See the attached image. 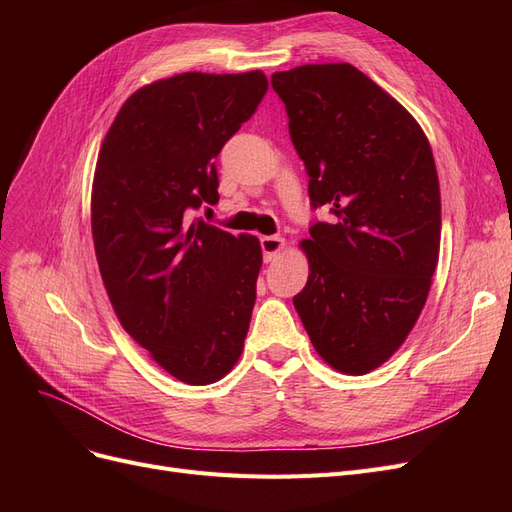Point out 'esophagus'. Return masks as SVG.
<instances>
[{"mask_svg":"<svg viewBox=\"0 0 512 512\" xmlns=\"http://www.w3.org/2000/svg\"><path fill=\"white\" fill-rule=\"evenodd\" d=\"M262 247V256H265V262H275L280 252L284 250V239L282 237H262L260 239Z\"/></svg>","mask_w":512,"mask_h":512,"instance_id":"esophagus-1","label":"esophagus"}]
</instances>
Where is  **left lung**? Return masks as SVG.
Here are the masks:
<instances>
[{"label": "left lung", "instance_id": "1", "mask_svg": "<svg viewBox=\"0 0 512 512\" xmlns=\"http://www.w3.org/2000/svg\"><path fill=\"white\" fill-rule=\"evenodd\" d=\"M292 145L309 175L314 222L301 241L305 288L292 299L333 369L369 374L406 342L440 256V183L425 132L350 64L271 76Z\"/></svg>", "mask_w": 512, "mask_h": 512}]
</instances>
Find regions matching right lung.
<instances>
[{"instance_id": "obj_1", "label": "right lung", "mask_w": 512, "mask_h": 512, "mask_svg": "<svg viewBox=\"0 0 512 512\" xmlns=\"http://www.w3.org/2000/svg\"><path fill=\"white\" fill-rule=\"evenodd\" d=\"M267 87L260 70L160 79L123 102L100 147L91 235L106 294L134 342L185 384L222 380L250 329L260 241L190 215L220 200L213 160Z\"/></svg>"}]
</instances>
